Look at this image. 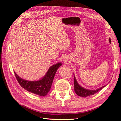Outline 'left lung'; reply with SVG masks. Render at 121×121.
I'll use <instances>...</instances> for the list:
<instances>
[{
	"label": "left lung",
	"instance_id": "obj_1",
	"mask_svg": "<svg viewBox=\"0 0 121 121\" xmlns=\"http://www.w3.org/2000/svg\"><path fill=\"white\" fill-rule=\"evenodd\" d=\"M109 41L110 43H111V38H109ZM74 90L75 92L78 95L82 97H87L91 95H93L95 94L98 91H100L105 86H102L100 87V88H98L97 89L92 90H88L84 88L81 86H80L78 83H77V81L75 78V77L74 76Z\"/></svg>",
	"mask_w": 121,
	"mask_h": 121
}]
</instances>
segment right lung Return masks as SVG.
<instances>
[{
	"label": "right lung",
	"instance_id": "obj_1",
	"mask_svg": "<svg viewBox=\"0 0 121 121\" xmlns=\"http://www.w3.org/2000/svg\"><path fill=\"white\" fill-rule=\"evenodd\" d=\"M60 65H61L60 63L52 65L48 69L46 75L42 79L37 81H27L21 78L15 72L14 74L17 82L22 87L29 92L40 96H44L49 91L55 74Z\"/></svg>",
	"mask_w": 121,
	"mask_h": 121
}]
</instances>
